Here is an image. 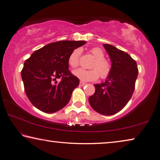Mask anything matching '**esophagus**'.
<instances>
[{"label":"esophagus","mask_w":160,"mask_h":160,"mask_svg":"<svg viewBox=\"0 0 160 160\" xmlns=\"http://www.w3.org/2000/svg\"><path fill=\"white\" fill-rule=\"evenodd\" d=\"M85 85H86V83L84 82H82V81H81V82H80V85H81V86H85Z\"/></svg>","instance_id":"34e87169"}]
</instances>
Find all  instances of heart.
<instances>
[{"label": "heart", "mask_w": 160, "mask_h": 160, "mask_svg": "<svg viewBox=\"0 0 160 160\" xmlns=\"http://www.w3.org/2000/svg\"><path fill=\"white\" fill-rule=\"evenodd\" d=\"M90 52L94 58V61L90 66L92 69L79 68L73 71V75L82 81H94L97 80L99 76L102 79L108 77L111 72V64L108 60L105 59L103 51L99 48L91 49ZM80 56V49H75L69 55L68 63L72 68H77L79 65V59Z\"/></svg>", "instance_id": "obj_1"}]
</instances>
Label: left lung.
Returning a JSON list of instances; mask_svg holds the SVG:
<instances>
[{"label":"left lung","mask_w":160,"mask_h":160,"mask_svg":"<svg viewBox=\"0 0 160 160\" xmlns=\"http://www.w3.org/2000/svg\"><path fill=\"white\" fill-rule=\"evenodd\" d=\"M103 47L111 61V72L105 82L96 84L95 92L89 103L95 111L103 115H112L122 109L134 91L138 70L130 55L111 45Z\"/></svg>","instance_id":"obj_1"}]
</instances>
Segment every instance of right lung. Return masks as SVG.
Returning <instances> with one entry per match:
<instances>
[{
	"label": "right lung",
	"mask_w": 160,
	"mask_h": 160,
	"mask_svg": "<svg viewBox=\"0 0 160 160\" xmlns=\"http://www.w3.org/2000/svg\"><path fill=\"white\" fill-rule=\"evenodd\" d=\"M86 41L50 43L35 51L24 63L21 72L26 94L31 103L46 113L62 109L71 99L80 80L68 70L69 55ZM61 78L59 83L56 79Z\"/></svg>",
	"instance_id": "1"
}]
</instances>
